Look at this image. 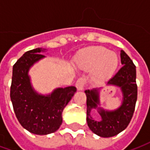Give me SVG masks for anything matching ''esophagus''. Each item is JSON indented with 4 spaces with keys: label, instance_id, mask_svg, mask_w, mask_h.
Masks as SVG:
<instances>
[{
    "label": "esophagus",
    "instance_id": "esophagus-1",
    "mask_svg": "<svg viewBox=\"0 0 150 150\" xmlns=\"http://www.w3.org/2000/svg\"><path fill=\"white\" fill-rule=\"evenodd\" d=\"M84 85H85V79L83 78L79 79L76 83H75V86L78 89L79 91H83L84 89Z\"/></svg>",
    "mask_w": 150,
    "mask_h": 150
}]
</instances>
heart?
<instances>
[{"instance_id":"obj_1","label":"heart","mask_w":150,"mask_h":150,"mask_svg":"<svg viewBox=\"0 0 150 150\" xmlns=\"http://www.w3.org/2000/svg\"><path fill=\"white\" fill-rule=\"evenodd\" d=\"M118 62L116 53L101 46H92L83 50L75 59V63L79 68L85 71L94 68L93 76L97 80L107 79L112 75Z\"/></svg>"}]
</instances>
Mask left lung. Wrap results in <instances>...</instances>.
I'll use <instances>...</instances> for the list:
<instances>
[{"instance_id": "obj_1", "label": "left lung", "mask_w": 150, "mask_h": 150, "mask_svg": "<svg viewBox=\"0 0 150 150\" xmlns=\"http://www.w3.org/2000/svg\"><path fill=\"white\" fill-rule=\"evenodd\" d=\"M120 61L123 67L108 81V84L119 87L122 91V104L118 108L109 111L98 107L100 105L98 88L85 91L88 125L95 134L102 137H111L125 130L129 125L135 110L137 99L136 66L123 50H120ZM92 109H98L101 115L100 121H96L91 117Z\"/></svg>"}]
</instances>
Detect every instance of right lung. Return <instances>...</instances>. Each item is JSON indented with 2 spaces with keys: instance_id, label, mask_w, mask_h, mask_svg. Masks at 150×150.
Masks as SVG:
<instances>
[{
  "instance_id": "1",
  "label": "right lung",
  "mask_w": 150,
  "mask_h": 150,
  "mask_svg": "<svg viewBox=\"0 0 150 150\" xmlns=\"http://www.w3.org/2000/svg\"><path fill=\"white\" fill-rule=\"evenodd\" d=\"M45 49L25 52L13 67L10 98L15 115L21 126L38 135L57 131L62 125V112L76 92L74 86L54 89L49 95L38 94L32 87L29 71L35 62L46 56Z\"/></svg>"
}]
</instances>
